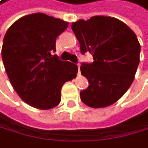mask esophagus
I'll return each mask as SVG.
<instances>
[{"label":"esophagus","mask_w":148,"mask_h":148,"mask_svg":"<svg viewBox=\"0 0 148 148\" xmlns=\"http://www.w3.org/2000/svg\"><path fill=\"white\" fill-rule=\"evenodd\" d=\"M80 64H77V67H78V75H80Z\"/></svg>","instance_id":"esophagus-1"}]
</instances>
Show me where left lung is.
I'll use <instances>...</instances> for the list:
<instances>
[{"label":"left lung","instance_id":"left-lung-1","mask_svg":"<svg viewBox=\"0 0 148 148\" xmlns=\"http://www.w3.org/2000/svg\"><path fill=\"white\" fill-rule=\"evenodd\" d=\"M81 53H92V64L83 63L81 73L89 86L80 92L84 104L93 108L113 105L134 81L139 64L140 43L125 23L109 16H94L72 23Z\"/></svg>","mask_w":148,"mask_h":148}]
</instances>
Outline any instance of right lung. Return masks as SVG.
<instances>
[{"mask_svg":"<svg viewBox=\"0 0 148 148\" xmlns=\"http://www.w3.org/2000/svg\"><path fill=\"white\" fill-rule=\"evenodd\" d=\"M68 24L38 12L20 18L6 32L1 57L7 75L18 95L32 107L47 110L58 106L62 86L76 77V64L52 54L56 38Z\"/></svg>","mask_w":148,"mask_h":148,"instance_id":"obj_1","label":"right lung"}]
</instances>
